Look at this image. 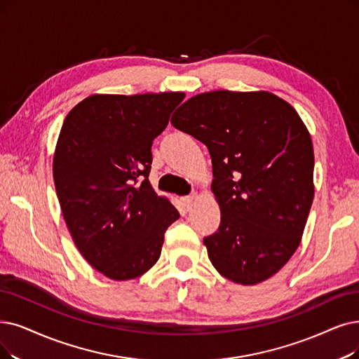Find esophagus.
<instances>
[{
    "label": "esophagus",
    "instance_id": "1",
    "mask_svg": "<svg viewBox=\"0 0 359 359\" xmlns=\"http://www.w3.org/2000/svg\"><path fill=\"white\" fill-rule=\"evenodd\" d=\"M196 194H191V196H187V197H182L181 198V205H182V208L185 209V210H190L191 208H193V205H194V202H196Z\"/></svg>",
    "mask_w": 359,
    "mask_h": 359
}]
</instances>
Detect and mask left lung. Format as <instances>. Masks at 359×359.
<instances>
[{"instance_id":"1","label":"left lung","mask_w":359,"mask_h":359,"mask_svg":"<svg viewBox=\"0 0 359 359\" xmlns=\"http://www.w3.org/2000/svg\"><path fill=\"white\" fill-rule=\"evenodd\" d=\"M170 123L210 153L221 224L203 243L215 269L243 285L277 274L313 200L312 140L297 111L269 91L218 90L189 98Z\"/></svg>"}]
</instances>
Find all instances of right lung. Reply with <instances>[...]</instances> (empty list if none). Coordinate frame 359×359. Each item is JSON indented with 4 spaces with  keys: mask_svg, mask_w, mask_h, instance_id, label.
I'll list each match as a JSON object with an SVG mask.
<instances>
[{
    "mask_svg": "<svg viewBox=\"0 0 359 359\" xmlns=\"http://www.w3.org/2000/svg\"><path fill=\"white\" fill-rule=\"evenodd\" d=\"M184 93L93 94L72 109L53 157L57 197L87 262L107 278H137L161 257L180 218L149 181L151 144ZM142 182L140 183L139 181Z\"/></svg>",
    "mask_w": 359,
    "mask_h": 359,
    "instance_id": "add662e5",
    "label": "right lung"
}]
</instances>
